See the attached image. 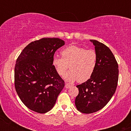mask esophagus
I'll return each instance as SVG.
<instances>
[{
  "mask_svg": "<svg viewBox=\"0 0 131 131\" xmlns=\"http://www.w3.org/2000/svg\"><path fill=\"white\" fill-rule=\"evenodd\" d=\"M71 87H72V85L70 84H68V83H66L65 84V88H67V89H69Z\"/></svg>",
  "mask_w": 131,
  "mask_h": 131,
  "instance_id": "34e87169",
  "label": "esophagus"
}]
</instances>
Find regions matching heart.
Returning <instances> with one entry per match:
<instances>
[{
    "label": "heart",
    "instance_id": "1",
    "mask_svg": "<svg viewBox=\"0 0 131 131\" xmlns=\"http://www.w3.org/2000/svg\"><path fill=\"white\" fill-rule=\"evenodd\" d=\"M61 57L55 56L52 65L59 76H63L69 68L71 69L64 75L68 82L79 80L84 82L92 76L97 66V55L93 49H86L77 45H71L61 51Z\"/></svg>",
    "mask_w": 131,
    "mask_h": 131
}]
</instances>
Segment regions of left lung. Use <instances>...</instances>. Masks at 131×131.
<instances>
[{"label":"left lung","mask_w":131,"mask_h":131,"mask_svg":"<svg viewBox=\"0 0 131 131\" xmlns=\"http://www.w3.org/2000/svg\"><path fill=\"white\" fill-rule=\"evenodd\" d=\"M91 41L97 55L96 70L89 80L77 85L79 92L75 106L83 113L102 109L114 94L118 80V63L110 49L97 40Z\"/></svg>","instance_id":"1"}]
</instances>
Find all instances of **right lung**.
<instances>
[{
  "mask_svg": "<svg viewBox=\"0 0 131 131\" xmlns=\"http://www.w3.org/2000/svg\"><path fill=\"white\" fill-rule=\"evenodd\" d=\"M64 45L58 38H42L29 43L17 58L16 91L23 104L34 112L51 110L64 88V80L52 63L56 50Z\"/></svg>",
  "mask_w": 131,
  "mask_h": 131,
  "instance_id": "1",
  "label": "right lung"
}]
</instances>
